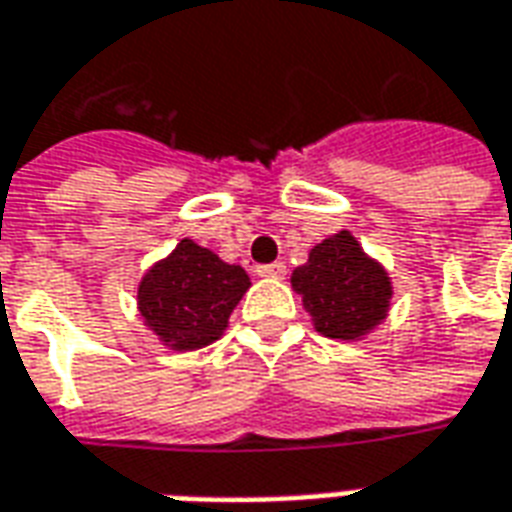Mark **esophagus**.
Wrapping results in <instances>:
<instances>
[{
  "mask_svg": "<svg viewBox=\"0 0 512 512\" xmlns=\"http://www.w3.org/2000/svg\"><path fill=\"white\" fill-rule=\"evenodd\" d=\"M257 277L282 279L285 277V263H266V266H257Z\"/></svg>",
  "mask_w": 512,
  "mask_h": 512,
  "instance_id": "34e87169",
  "label": "esophagus"
}]
</instances>
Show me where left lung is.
Segmentation results:
<instances>
[{
	"instance_id": "obj_1",
	"label": "left lung",
	"mask_w": 512,
	"mask_h": 512,
	"mask_svg": "<svg viewBox=\"0 0 512 512\" xmlns=\"http://www.w3.org/2000/svg\"><path fill=\"white\" fill-rule=\"evenodd\" d=\"M290 282L315 329L332 340H359L389 312L392 282L384 266L367 257L348 230L315 246Z\"/></svg>"
}]
</instances>
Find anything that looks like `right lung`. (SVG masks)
Instances as JSON below:
<instances>
[{"mask_svg":"<svg viewBox=\"0 0 512 512\" xmlns=\"http://www.w3.org/2000/svg\"><path fill=\"white\" fill-rule=\"evenodd\" d=\"M241 266H230L183 238L175 252L147 271L139 282V312L158 340L172 351H197L219 340L227 318L249 290Z\"/></svg>","mask_w":512,"mask_h":512,"instance_id":"add662e5","label":"right lung"}]
</instances>
